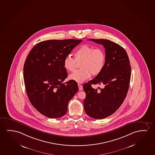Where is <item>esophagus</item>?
I'll return each mask as SVG.
<instances>
[{
  "instance_id": "esophagus-1",
  "label": "esophagus",
  "mask_w": 155,
  "mask_h": 155,
  "mask_svg": "<svg viewBox=\"0 0 155 155\" xmlns=\"http://www.w3.org/2000/svg\"><path fill=\"white\" fill-rule=\"evenodd\" d=\"M79 90H83V86L81 84H78Z\"/></svg>"
}]
</instances>
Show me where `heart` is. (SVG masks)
Masks as SVG:
<instances>
[{
    "mask_svg": "<svg viewBox=\"0 0 155 155\" xmlns=\"http://www.w3.org/2000/svg\"><path fill=\"white\" fill-rule=\"evenodd\" d=\"M75 58L68 56L64 59L63 65L66 70L73 72L76 68L77 61L81 62V70L76 71L69 76L71 80L81 83L91 75L100 74L105 67L106 54L101 48H95L83 45L75 51Z\"/></svg>",
    "mask_w": 155,
    "mask_h": 155,
    "instance_id": "heart-1",
    "label": "heart"
}]
</instances>
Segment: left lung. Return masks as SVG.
Wrapping results in <instances>:
<instances>
[{
  "mask_svg": "<svg viewBox=\"0 0 155 155\" xmlns=\"http://www.w3.org/2000/svg\"><path fill=\"white\" fill-rule=\"evenodd\" d=\"M102 45L105 49V67L95 78L83 84L86 94L84 109L87 115L95 119L108 117L117 110L124 101L131 78V68L124 49L107 39H89ZM92 84L103 85L99 91Z\"/></svg>",
  "mask_w": 155,
  "mask_h": 155,
  "instance_id": "left-lung-1",
  "label": "left lung"
}]
</instances>
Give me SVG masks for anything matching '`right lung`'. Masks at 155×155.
I'll return each instance as SVG.
<instances>
[{"instance_id":"right-lung-1","label":"right lung","mask_w":155,"mask_h":155,"mask_svg":"<svg viewBox=\"0 0 155 155\" xmlns=\"http://www.w3.org/2000/svg\"><path fill=\"white\" fill-rule=\"evenodd\" d=\"M82 40H50L40 42L31 50L23 68L28 99L39 113L50 118L63 116L68 103L79 90L76 82L63 83L68 73L64 59Z\"/></svg>"}]
</instances>
